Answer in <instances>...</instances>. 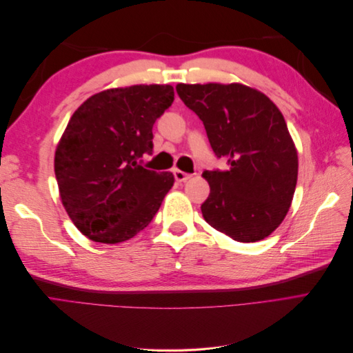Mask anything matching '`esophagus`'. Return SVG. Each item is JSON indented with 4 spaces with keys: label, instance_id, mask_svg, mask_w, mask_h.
<instances>
[{
    "label": "esophagus",
    "instance_id": "obj_1",
    "mask_svg": "<svg viewBox=\"0 0 353 353\" xmlns=\"http://www.w3.org/2000/svg\"><path fill=\"white\" fill-rule=\"evenodd\" d=\"M174 176H175V179L178 181V183H185L187 179H190L191 175L183 172V170H179V169H175V170H174Z\"/></svg>",
    "mask_w": 353,
    "mask_h": 353
}]
</instances>
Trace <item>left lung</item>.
Wrapping results in <instances>:
<instances>
[{
    "mask_svg": "<svg viewBox=\"0 0 353 353\" xmlns=\"http://www.w3.org/2000/svg\"><path fill=\"white\" fill-rule=\"evenodd\" d=\"M176 92L205 125L228 170H205L201 205L210 227L240 243L268 237L285 218L297 183V152L279 108L241 83H178Z\"/></svg>",
    "mask_w": 353,
    "mask_h": 353,
    "instance_id": "1",
    "label": "left lung"
}]
</instances>
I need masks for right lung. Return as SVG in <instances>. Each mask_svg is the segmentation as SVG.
Returning a JSON list of instances; mask_svg holds the SVG:
<instances>
[{
    "mask_svg": "<svg viewBox=\"0 0 353 353\" xmlns=\"http://www.w3.org/2000/svg\"><path fill=\"white\" fill-rule=\"evenodd\" d=\"M170 85L105 90L83 101L57 145L54 172L69 218L90 240L114 244L152 222L174 175L144 168L153 125L174 103Z\"/></svg>",
    "mask_w": 353,
    "mask_h": 353,
    "instance_id": "1",
    "label": "right lung"
}]
</instances>
